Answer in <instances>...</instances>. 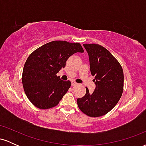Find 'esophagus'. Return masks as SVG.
<instances>
[{"label":"esophagus","mask_w":146,"mask_h":146,"mask_svg":"<svg viewBox=\"0 0 146 146\" xmlns=\"http://www.w3.org/2000/svg\"><path fill=\"white\" fill-rule=\"evenodd\" d=\"M71 85L72 86H77V85H78V84H77L76 82H72Z\"/></svg>","instance_id":"34e87169"}]
</instances>
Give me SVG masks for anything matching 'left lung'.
Here are the masks:
<instances>
[{
	"label": "left lung",
	"mask_w": 146,
	"mask_h": 146,
	"mask_svg": "<svg viewBox=\"0 0 146 146\" xmlns=\"http://www.w3.org/2000/svg\"><path fill=\"white\" fill-rule=\"evenodd\" d=\"M89 57L90 73L95 76V89L77 100L81 111L92 117H101L118 103L123 90V72L119 62L100 44H84Z\"/></svg>",
	"instance_id": "1"
}]
</instances>
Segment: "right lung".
<instances>
[{
    "mask_svg": "<svg viewBox=\"0 0 146 146\" xmlns=\"http://www.w3.org/2000/svg\"><path fill=\"white\" fill-rule=\"evenodd\" d=\"M77 52H84L80 43L57 40L42 45L28 57L22 82L25 94L35 106L48 109L59 104L71 82L63 81L56 74Z\"/></svg>",
    "mask_w": 146,
    "mask_h": 146,
    "instance_id": "1",
    "label": "right lung"
}]
</instances>
